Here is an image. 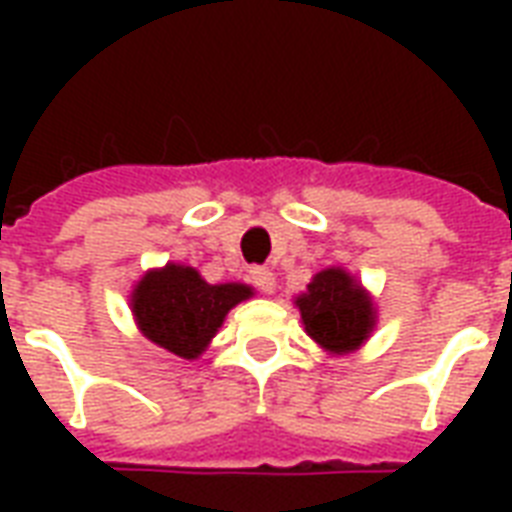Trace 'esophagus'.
Instances as JSON below:
<instances>
[{"instance_id":"esophagus-1","label":"esophagus","mask_w":512,"mask_h":512,"mask_svg":"<svg viewBox=\"0 0 512 512\" xmlns=\"http://www.w3.org/2000/svg\"><path fill=\"white\" fill-rule=\"evenodd\" d=\"M249 279H252V284H255L260 292H265V295H271L273 289H276V276H273L268 268H252V271H249Z\"/></svg>"}]
</instances>
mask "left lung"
<instances>
[{
	"instance_id": "8db88e82",
	"label": "left lung",
	"mask_w": 512,
	"mask_h": 512,
	"mask_svg": "<svg viewBox=\"0 0 512 512\" xmlns=\"http://www.w3.org/2000/svg\"><path fill=\"white\" fill-rule=\"evenodd\" d=\"M305 332L329 353H350L372 335L374 303L369 292L348 271L327 268L313 276L308 292L297 297Z\"/></svg>"
}]
</instances>
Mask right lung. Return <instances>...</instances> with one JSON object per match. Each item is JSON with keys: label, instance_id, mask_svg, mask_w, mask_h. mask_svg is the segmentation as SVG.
<instances>
[{"label": "right lung", "instance_id": "1", "mask_svg": "<svg viewBox=\"0 0 512 512\" xmlns=\"http://www.w3.org/2000/svg\"><path fill=\"white\" fill-rule=\"evenodd\" d=\"M252 297L247 284H207L191 265L167 263L148 271L132 289V316L159 348L199 358L231 308Z\"/></svg>", "mask_w": 512, "mask_h": 512}]
</instances>
